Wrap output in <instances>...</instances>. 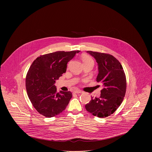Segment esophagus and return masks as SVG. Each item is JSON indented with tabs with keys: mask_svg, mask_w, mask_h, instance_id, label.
Here are the masks:
<instances>
[{
	"mask_svg": "<svg viewBox=\"0 0 152 152\" xmlns=\"http://www.w3.org/2000/svg\"><path fill=\"white\" fill-rule=\"evenodd\" d=\"M82 93H83V92L81 91H80V90H76V91H75L73 92V94H82Z\"/></svg>",
	"mask_w": 152,
	"mask_h": 152,
	"instance_id": "esophagus-1",
	"label": "esophagus"
}]
</instances>
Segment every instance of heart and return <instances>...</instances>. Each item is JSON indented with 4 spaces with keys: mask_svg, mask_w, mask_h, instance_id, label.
Instances as JSON below:
<instances>
[{
    "mask_svg": "<svg viewBox=\"0 0 152 152\" xmlns=\"http://www.w3.org/2000/svg\"><path fill=\"white\" fill-rule=\"evenodd\" d=\"M81 60L83 63V64L88 63H94V60L89 56L86 54H83L81 56Z\"/></svg>",
    "mask_w": 152,
    "mask_h": 152,
    "instance_id": "1",
    "label": "heart"
}]
</instances>
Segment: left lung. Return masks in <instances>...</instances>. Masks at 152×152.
Wrapping results in <instances>:
<instances>
[{
  "label": "left lung",
  "instance_id": "8db88e82",
  "mask_svg": "<svg viewBox=\"0 0 152 152\" xmlns=\"http://www.w3.org/2000/svg\"><path fill=\"white\" fill-rule=\"evenodd\" d=\"M98 64L96 78L103 85L99 97L91 98L86 105L87 111L94 116L104 118L113 114L122 103L126 93V80L123 66L113 56L108 53L88 51Z\"/></svg>",
  "mask_w": 152,
  "mask_h": 152
}]
</instances>
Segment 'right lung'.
<instances>
[{
  "label": "right lung",
  "instance_id": "obj_1",
  "mask_svg": "<svg viewBox=\"0 0 152 152\" xmlns=\"http://www.w3.org/2000/svg\"><path fill=\"white\" fill-rule=\"evenodd\" d=\"M80 51H57L41 55L31 65L26 78L28 96L34 107L48 118L65 110L72 97L70 92H57L55 83L66 70L67 63Z\"/></svg>",
  "mask_w": 152,
  "mask_h": 152
}]
</instances>
